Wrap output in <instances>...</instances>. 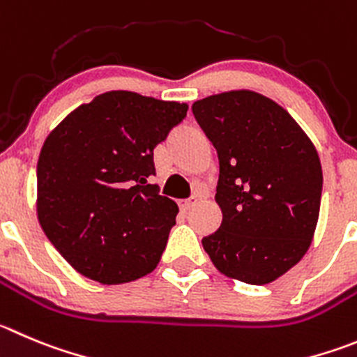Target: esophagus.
<instances>
[{
	"label": "esophagus",
	"mask_w": 357,
	"mask_h": 357,
	"mask_svg": "<svg viewBox=\"0 0 357 357\" xmlns=\"http://www.w3.org/2000/svg\"><path fill=\"white\" fill-rule=\"evenodd\" d=\"M199 199L197 197H192V199H186V201H181V204H179V208L183 209V211H188V209L194 208L195 204H197Z\"/></svg>",
	"instance_id": "34e87169"
}]
</instances>
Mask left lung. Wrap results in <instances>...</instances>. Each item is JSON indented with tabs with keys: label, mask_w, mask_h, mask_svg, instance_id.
<instances>
[{
	"label": "left lung",
	"mask_w": 357,
	"mask_h": 357,
	"mask_svg": "<svg viewBox=\"0 0 357 357\" xmlns=\"http://www.w3.org/2000/svg\"><path fill=\"white\" fill-rule=\"evenodd\" d=\"M216 148V202L222 225L202 238L220 273L264 285L308 252L322 194L314 142L282 105L250 89L218 93L192 105Z\"/></svg>",
	"instance_id": "1"
}]
</instances>
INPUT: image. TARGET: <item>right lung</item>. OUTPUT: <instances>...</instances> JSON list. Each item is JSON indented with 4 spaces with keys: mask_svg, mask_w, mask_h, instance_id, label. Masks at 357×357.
Here are the masks:
<instances>
[{
    "mask_svg": "<svg viewBox=\"0 0 357 357\" xmlns=\"http://www.w3.org/2000/svg\"><path fill=\"white\" fill-rule=\"evenodd\" d=\"M186 111V103L107 91L49 133L36 165V213L75 271L116 285L156 268L178 204L148 185L153 151Z\"/></svg>",
    "mask_w": 357,
    "mask_h": 357,
    "instance_id": "right-lung-1",
    "label": "right lung"
}]
</instances>
